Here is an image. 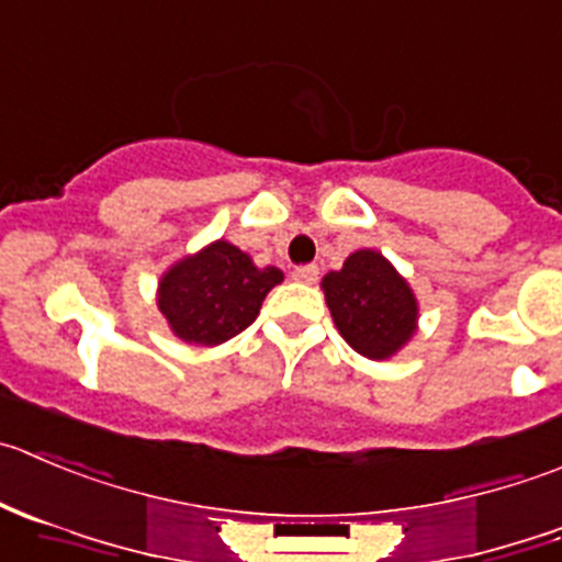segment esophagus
<instances>
[{"label": "esophagus", "instance_id": "34e87169", "mask_svg": "<svg viewBox=\"0 0 562 562\" xmlns=\"http://www.w3.org/2000/svg\"><path fill=\"white\" fill-rule=\"evenodd\" d=\"M293 280H299V282H307V285H313V282L318 280V266H315V263H307V266H296V269H293Z\"/></svg>", "mask_w": 562, "mask_h": 562}]
</instances>
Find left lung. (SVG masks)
I'll return each mask as SVG.
<instances>
[{"label": "left lung", "mask_w": 562, "mask_h": 562, "mask_svg": "<svg viewBox=\"0 0 562 562\" xmlns=\"http://www.w3.org/2000/svg\"><path fill=\"white\" fill-rule=\"evenodd\" d=\"M326 304L348 346L368 359H386L414 335L417 302L403 277L373 249L348 255L321 282Z\"/></svg>", "instance_id": "1"}]
</instances>
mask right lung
Wrapping results in <instances>:
<instances>
[{
	"instance_id": "add662e5",
	"label": "right lung",
	"mask_w": 562,
	"mask_h": 562,
	"mask_svg": "<svg viewBox=\"0 0 562 562\" xmlns=\"http://www.w3.org/2000/svg\"><path fill=\"white\" fill-rule=\"evenodd\" d=\"M277 282H282L280 269H258L247 252L216 241L167 271L159 285V310L181 340L220 346L258 318L266 293Z\"/></svg>"
}]
</instances>
